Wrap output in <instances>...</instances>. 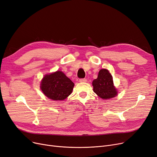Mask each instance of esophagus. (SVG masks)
Listing matches in <instances>:
<instances>
[{
	"label": "esophagus",
	"mask_w": 157,
	"mask_h": 157,
	"mask_svg": "<svg viewBox=\"0 0 157 157\" xmlns=\"http://www.w3.org/2000/svg\"><path fill=\"white\" fill-rule=\"evenodd\" d=\"M87 81V79H85V78H81V79H79V82L81 83H84V82H86Z\"/></svg>",
	"instance_id": "esophagus-1"
}]
</instances>
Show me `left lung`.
Returning a JSON list of instances; mask_svg holds the SVG:
<instances>
[{
	"instance_id": "1",
	"label": "left lung",
	"mask_w": 157,
	"mask_h": 157,
	"mask_svg": "<svg viewBox=\"0 0 157 157\" xmlns=\"http://www.w3.org/2000/svg\"><path fill=\"white\" fill-rule=\"evenodd\" d=\"M92 85L94 92L103 99H108L117 95L116 88L113 83V78L106 69L100 70L98 78L93 81Z\"/></svg>"
}]
</instances>
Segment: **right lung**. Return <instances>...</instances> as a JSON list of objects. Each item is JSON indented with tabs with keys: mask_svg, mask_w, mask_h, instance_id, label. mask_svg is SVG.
Listing matches in <instances>:
<instances>
[{
	"mask_svg": "<svg viewBox=\"0 0 157 157\" xmlns=\"http://www.w3.org/2000/svg\"><path fill=\"white\" fill-rule=\"evenodd\" d=\"M74 83L63 72L57 71L47 74L41 82V90L52 100H64L72 93Z\"/></svg>",
	"mask_w": 157,
	"mask_h": 157,
	"instance_id": "obj_1",
	"label": "right lung"
}]
</instances>
